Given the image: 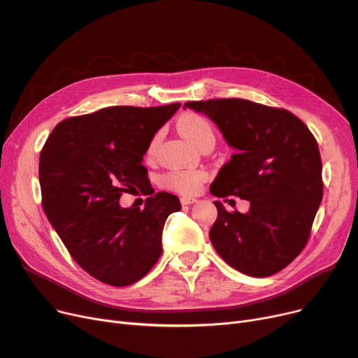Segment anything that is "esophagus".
<instances>
[{
  "mask_svg": "<svg viewBox=\"0 0 358 358\" xmlns=\"http://www.w3.org/2000/svg\"><path fill=\"white\" fill-rule=\"evenodd\" d=\"M196 201H197L196 197H190V196H182V197H181V204H182V206H189V204H193V203H196Z\"/></svg>",
  "mask_w": 358,
  "mask_h": 358,
  "instance_id": "1",
  "label": "esophagus"
}]
</instances>
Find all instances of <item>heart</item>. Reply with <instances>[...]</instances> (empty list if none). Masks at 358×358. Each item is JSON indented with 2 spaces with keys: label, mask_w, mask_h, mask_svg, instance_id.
<instances>
[{
  "label": "heart",
  "mask_w": 358,
  "mask_h": 358,
  "mask_svg": "<svg viewBox=\"0 0 358 358\" xmlns=\"http://www.w3.org/2000/svg\"><path fill=\"white\" fill-rule=\"evenodd\" d=\"M177 127L180 130V134L196 148L206 139H213L212 124L208 122V119H204L203 116L197 115V113H184V115L178 117ZM157 141L158 138H154V141L150 142L149 154L155 149ZM204 178L206 174L203 171H171L162 176L161 182L169 190L190 194L200 189Z\"/></svg>",
  "instance_id": "b5f03b06"
}]
</instances>
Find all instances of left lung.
Returning a JSON list of instances; mask_svg holds the SVG:
<instances>
[{
    "label": "left lung",
    "mask_w": 358,
    "mask_h": 358,
    "mask_svg": "<svg viewBox=\"0 0 358 358\" xmlns=\"http://www.w3.org/2000/svg\"><path fill=\"white\" fill-rule=\"evenodd\" d=\"M208 116L235 149L210 193L250 201L247 213H229L213 201L217 219L209 232L216 252L235 270L268 277L305 248L322 201V162L306 124L285 108L242 99L189 101Z\"/></svg>",
    "instance_id": "left-lung-1"
}]
</instances>
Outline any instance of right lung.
Here are the masks:
<instances>
[{
  "mask_svg": "<svg viewBox=\"0 0 358 358\" xmlns=\"http://www.w3.org/2000/svg\"><path fill=\"white\" fill-rule=\"evenodd\" d=\"M115 106L61 122L39 159L48 220L77 264L110 286L136 283L162 252L166 217L177 196L159 192L145 208H122L123 193L150 185L143 155L157 131L180 108Z\"/></svg>",
  "mask_w": 358,
  "mask_h": 358,
  "instance_id": "1",
  "label": "right lung"
}]
</instances>
